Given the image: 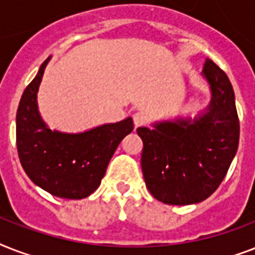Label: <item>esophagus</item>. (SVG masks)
<instances>
[{
	"mask_svg": "<svg viewBox=\"0 0 255 255\" xmlns=\"http://www.w3.org/2000/svg\"><path fill=\"white\" fill-rule=\"evenodd\" d=\"M145 122H147V118H145L143 112H136V114H133V124H135V128L144 126Z\"/></svg>",
	"mask_w": 255,
	"mask_h": 255,
	"instance_id": "esophagus-1",
	"label": "esophagus"
}]
</instances>
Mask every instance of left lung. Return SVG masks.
<instances>
[{
	"label": "left lung",
	"mask_w": 255,
	"mask_h": 255,
	"mask_svg": "<svg viewBox=\"0 0 255 255\" xmlns=\"http://www.w3.org/2000/svg\"><path fill=\"white\" fill-rule=\"evenodd\" d=\"M201 75L210 90L202 111L136 129L144 144L145 185L156 200L169 205L197 204L213 194L238 149L240 122L229 78L210 59Z\"/></svg>",
	"instance_id": "1"
}]
</instances>
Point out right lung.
<instances>
[{
  "label": "right lung",
  "mask_w": 255,
  "mask_h": 255,
  "mask_svg": "<svg viewBox=\"0 0 255 255\" xmlns=\"http://www.w3.org/2000/svg\"><path fill=\"white\" fill-rule=\"evenodd\" d=\"M49 57L22 94L17 111V149L31 181L53 196L81 200L95 192L120 141L133 129L132 118L69 133L51 128L38 110L37 94Z\"/></svg>",
  "instance_id": "add662e5"
}]
</instances>
